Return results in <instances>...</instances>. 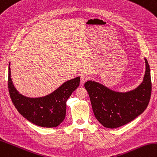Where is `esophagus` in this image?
<instances>
[{
    "label": "esophagus",
    "mask_w": 157,
    "mask_h": 157,
    "mask_svg": "<svg viewBox=\"0 0 157 157\" xmlns=\"http://www.w3.org/2000/svg\"><path fill=\"white\" fill-rule=\"evenodd\" d=\"M87 76L86 75H81V79H80V82H81L82 83H84L87 80Z\"/></svg>",
    "instance_id": "1"
}]
</instances>
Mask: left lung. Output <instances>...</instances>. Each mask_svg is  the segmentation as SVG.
Returning a JSON list of instances; mask_svg holds the SVG:
<instances>
[{
	"instance_id": "obj_1",
	"label": "left lung",
	"mask_w": 157,
	"mask_h": 157,
	"mask_svg": "<svg viewBox=\"0 0 157 157\" xmlns=\"http://www.w3.org/2000/svg\"><path fill=\"white\" fill-rule=\"evenodd\" d=\"M146 71L140 84L126 92L112 90L92 80L85 83L95 117L105 128H116L132 121L147 108L151 96L150 67L144 58Z\"/></svg>"
}]
</instances>
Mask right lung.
<instances>
[{
	"instance_id": "right-lung-1",
	"label": "right lung",
	"mask_w": 157,
	"mask_h": 157,
	"mask_svg": "<svg viewBox=\"0 0 157 157\" xmlns=\"http://www.w3.org/2000/svg\"><path fill=\"white\" fill-rule=\"evenodd\" d=\"M79 77L64 82L48 95L29 98L19 94L14 87L9 66L8 87L13 103L20 114L29 122L44 128H53L63 121L66 101L79 85Z\"/></svg>"
}]
</instances>
